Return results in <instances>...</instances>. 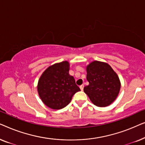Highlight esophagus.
Segmentation results:
<instances>
[{
  "label": "esophagus",
  "mask_w": 145,
  "mask_h": 145,
  "mask_svg": "<svg viewBox=\"0 0 145 145\" xmlns=\"http://www.w3.org/2000/svg\"><path fill=\"white\" fill-rule=\"evenodd\" d=\"M80 90L82 91V90H83V89H84V84L80 85Z\"/></svg>",
  "instance_id": "obj_1"
}]
</instances>
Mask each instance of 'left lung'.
Wrapping results in <instances>:
<instances>
[{"label": "left lung", "instance_id": "obj_1", "mask_svg": "<svg viewBox=\"0 0 145 145\" xmlns=\"http://www.w3.org/2000/svg\"><path fill=\"white\" fill-rule=\"evenodd\" d=\"M86 79L89 84L84 88L93 104L98 107L110 105L118 97L121 82L110 65L94 61L86 66Z\"/></svg>", "mask_w": 145, "mask_h": 145}]
</instances>
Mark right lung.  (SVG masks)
I'll return each instance as SVG.
<instances>
[{
	"label": "right lung",
	"instance_id": "right-lung-1",
	"mask_svg": "<svg viewBox=\"0 0 145 145\" xmlns=\"http://www.w3.org/2000/svg\"><path fill=\"white\" fill-rule=\"evenodd\" d=\"M70 64L65 61L51 65L41 75L37 92L43 104L53 110H61L80 90L74 77L69 74Z\"/></svg>",
	"mask_w": 145,
	"mask_h": 145
}]
</instances>
